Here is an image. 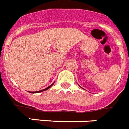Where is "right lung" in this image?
I'll use <instances>...</instances> for the list:
<instances>
[{
	"label": "right lung",
	"mask_w": 129,
	"mask_h": 129,
	"mask_svg": "<svg viewBox=\"0 0 129 129\" xmlns=\"http://www.w3.org/2000/svg\"><path fill=\"white\" fill-rule=\"evenodd\" d=\"M54 83H55V82H54L52 84H51V85H50L49 86H48V87H47V88H45V89H43V90H41V91H34V92H31V91H29V93H41V92H43V91H46V90H47V89H49L50 87H51L52 85H53Z\"/></svg>",
	"instance_id": "add662e5"
}]
</instances>
